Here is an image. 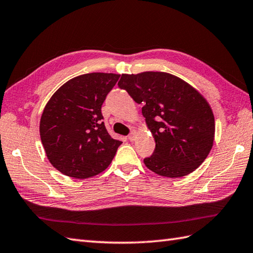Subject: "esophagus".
Returning <instances> with one entry per match:
<instances>
[{"label":"esophagus","instance_id":"1","mask_svg":"<svg viewBox=\"0 0 253 253\" xmlns=\"http://www.w3.org/2000/svg\"><path fill=\"white\" fill-rule=\"evenodd\" d=\"M136 131H132V132H130V133H129V136H128V139H129V141H131V142H132V141H134V140H136Z\"/></svg>","mask_w":253,"mask_h":253}]
</instances>
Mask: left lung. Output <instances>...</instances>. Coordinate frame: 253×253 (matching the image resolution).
I'll use <instances>...</instances> for the list:
<instances>
[{
	"label": "left lung",
	"instance_id": "left-lung-1",
	"mask_svg": "<svg viewBox=\"0 0 253 253\" xmlns=\"http://www.w3.org/2000/svg\"><path fill=\"white\" fill-rule=\"evenodd\" d=\"M117 85L143 104L155 140L154 153L143 161L146 167L163 177L181 178L202 165L213 145L215 125L201 92L166 72L122 74Z\"/></svg>",
	"mask_w": 253,
	"mask_h": 253
}]
</instances>
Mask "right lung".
I'll list each match as a JSON object with an SVG mask.
<instances>
[{
    "instance_id": "right-lung-1",
    "label": "right lung",
    "mask_w": 253,
    "mask_h": 253,
    "mask_svg": "<svg viewBox=\"0 0 253 253\" xmlns=\"http://www.w3.org/2000/svg\"><path fill=\"white\" fill-rule=\"evenodd\" d=\"M120 74L88 73L68 81L46 103L40 136L50 164L68 177L86 179L107 169L122 141L102 122V103Z\"/></svg>"
}]
</instances>
